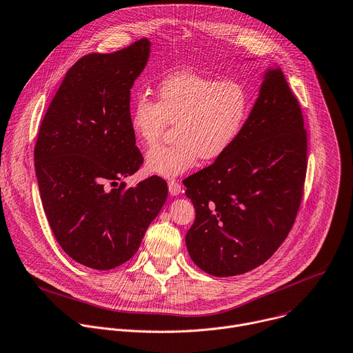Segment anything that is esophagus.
<instances>
[{"mask_svg": "<svg viewBox=\"0 0 353 353\" xmlns=\"http://www.w3.org/2000/svg\"><path fill=\"white\" fill-rule=\"evenodd\" d=\"M168 187H169V192H170L172 195H179V194H180V191H181V185H180V183H179L177 180H174V179L169 180Z\"/></svg>", "mask_w": 353, "mask_h": 353, "instance_id": "34e87169", "label": "esophagus"}]
</instances>
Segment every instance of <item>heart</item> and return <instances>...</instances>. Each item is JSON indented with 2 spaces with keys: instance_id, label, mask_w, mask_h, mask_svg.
Here are the masks:
<instances>
[{
  "instance_id": "1",
  "label": "heart",
  "mask_w": 353,
  "mask_h": 353,
  "mask_svg": "<svg viewBox=\"0 0 353 353\" xmlns=\"http://www.w3.org/2000/svg\"><path fill=\"white\" fill-rule=\"evenodd\" d=\"M251 94L240 80L206 77L192 72L165 77L157 101L141 94L130 110V129L147 148L155 147L168 123H174L176 141L151 151L150 173L176 177L191 169L198 157L213 161L223 157L241 136L251 112Z\"/></svg>"
}]
</instances>
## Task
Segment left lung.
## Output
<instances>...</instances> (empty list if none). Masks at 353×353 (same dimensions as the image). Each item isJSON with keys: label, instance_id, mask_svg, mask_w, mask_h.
<instances>
[{"label": "left lung", "instance_id": "left-lung-1", "mask_svg": "<svg viewBox=\"0 0 353 353\" xmlns=\"http://www.w3.org/2000/svg\"><path fill=\"white\" fill-rule=\"evenodd\" d=\"M306 152L299 102L281 69H268L236 144L184 180L195 208L185 244L199 269L244 274L279 250L303 195Z\"/></svg>", "mask_w": 353, "mask_h": 353}]
</instances>
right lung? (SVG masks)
Wrapping results in <instances>:
<instances>
[{
    "label": "right lung",
    "mask_w": 353,
    "mask_h": 353,
    "mask_svg": "<svg viewBox=\"0 0 353 353\" xmlns=\"http://www.w3.org/2000/svg\"><path fill=\"white\" fill-rule=\"evenodd\" d=\"M150 48L143 39L112 54L80 58L52 98L34 147L54 236L73 261L95 270L128 262L168 198V184L158 176L130 188L117 184L144 161L129 122L130 90Z\"/></svg>",
    "instance_id": "add662e5"
}]
</instances>
